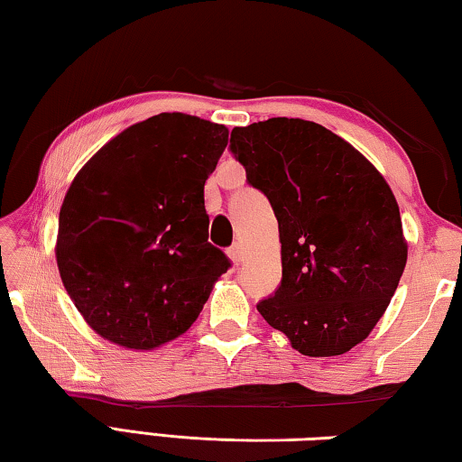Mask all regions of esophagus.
Instances as JSON below:
<instances>
[{
  "instance_id": "esophagus-1",
  "label": "esophagus",
  "mask_w": 462,
  "mask_h": 462,
  "mask_svg": "<svg viewBox=\"0 0 462 462\" xmlns=\"http://www.w3.org/2000/svg\"><path fill=\"white\" fill-rule=\"evenodd\" d=\"M228 256H230V261L236 264H242V261H245V253H242V246L240 245H234V246H230L228 248Z\"/></svg>"
}]
</instances>
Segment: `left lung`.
I'll return each instance as SVG.
<instances>
[{
	"mask_svg": "<svg viewBox=\"0 0 462 462\" xmlns=\"http://www.w3.org/2000/svg\"><path fill=\"white\" fill-rule=\"evenodd\" d=\"M230 151L279 222L283 279L256 310L301 355L348 353L385 314L408 261L393 191L353 144L316 122L234 128Z\"/></svg>",
	"mask_w": 462,
	"mask_h": 462,
	"instance_id": "left-lung-1",
	"label": "left lung"
}]
</instances>
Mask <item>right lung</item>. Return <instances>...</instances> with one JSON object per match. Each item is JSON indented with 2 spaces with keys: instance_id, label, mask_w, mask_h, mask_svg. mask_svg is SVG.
<instances>
[{
  "instance_id": "right-lung-1",
  "label": "right lung",
  "mask_w": 462,
  "mask_h": 462,
  "mask_svg": "<svg viewBox=\"0 0 462 462\" xmlns=\"http://www.w3.org/2000/svg\"><path fill=\"white\" fill-rule=\"evenodd\" d=\"M228 128L159 114L85 162L59 214L57 264L101 338L132 350L175 340L198 319L230 261L208 242L203 185Z\"/></svg>"
}]
</instances>
